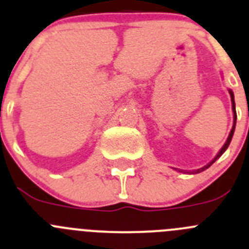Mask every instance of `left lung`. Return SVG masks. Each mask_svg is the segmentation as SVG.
Here are the masks:
<instances>
[{"label":"left lung","instance_id":"1","mask_svg":"<svg viewBox=\"0 0 249 249\" xmlns=\"http://www.w3.org/2000/svg\"><path fill=\"white\" fill-rule=\"evenodd\" d=\"M230 94H231V99H232V109H233V113H234V124H236V105H234V95H233V93H232V91L230 90ZM234 126H236V125H233V127H232V130H231V133H230V136H228V139H227V141H226V144L223 145V147L221 150H219V152L218 154H217V156L216 158L213 159V160L211 161V162L208 163V165H206V166H203V167H201V169H198V170H195V171H192V174H198V172H201V171H203V170H206V169H208V167L211 166L212 163L214 162V161L217 160V159L219 158V156L222 155L223 152L226 151V150H227V147H228V145H230V142H231V140H232V136H233V133H234Z\"/></svg>","mask_w":249,"mask_h":249}]
</instances>
